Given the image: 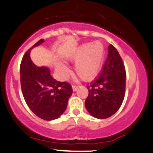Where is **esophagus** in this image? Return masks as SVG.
<instances>
[{
	"mask_svg": "<svg viewBox=\"0 0 153 153\" xmlns=\"http://www.w3.org/2000/svg\"><path fill=\"white\" fill-rule=\"evenodd\" d=\"M78 86H76V85H72V90H73L74 91H76V90L78 89Z\"/></svg>",
	"mask_w": 153,
	"mask_h": 153,
	"instance_id": "1",
	"label": "esophagus"
}]
</instances>
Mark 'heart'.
<instances>
[{
	"label": "heart",
	"mask_w": 153,
	"mask_h": 153,
	"mask_svg": "<svg viewBox=\"0 0 153 153\" xmlns=\"http://www.w3.org/2000/svg\"><path fill=\"white\" fill-rule=\"evenodd\" d=\"M103 45L100 42L86 43L73 51L70 59L76 62L75 70L76 73L84 81L94 79L100 70L103 61ZM60 70L63 73H67L68 69L62 66Z\"/></svg>",
	"instance_id": "heart-1"
}]
</instances>
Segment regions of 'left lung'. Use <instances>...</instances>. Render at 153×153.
I'll return each instance as SVG.
<instances>
[{
  "label": "left lung",
  "instance_id": "8db88e82",
  "mask_svg": "<svg viewBox=\"0 0 153 153\" xmlns=\"http://www.w3.org/2000/svg\"><path fill=\"white\" fill-rule=\"evenodd\" d=\"M126 86V72L123 61L111 44L100 75L87 86L89 95L86 108L97 119H106L114 114L123 102Z\"/></svg>",
  "mask_w": 153,
  "mask_h": 153
}]
</instances>
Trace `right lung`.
I'll list each match as a JSON object with an SVG mask.
<instances>
[{
    "mask_svg": "<svg viewBox=\"0 0 153 153\" xmlns=\"http://www.w3.org/2000/svg\"><path fill=\"white\" fill-rule=\"evenodd\" d=\"M44 42L39 40L25 52L20 64V84L22 93L28 108L39 118L53 120L66 110L68 100L72 94L68 82L57 81L45 67H37L30 58L31 48Z\"/></svg>",
    "mask_w": 153,
    "mask_h": 153,
    "instance_id": "1",
    "label": "right lung"
}]
</instances>
